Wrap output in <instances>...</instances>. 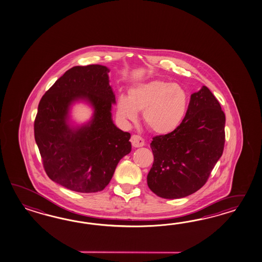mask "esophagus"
<instances>
[{
	"instance_id": "1",
	"label": "esophagus",
	"mask_w": 262,
	"mask_h": 262,
	"mask_svg": "<svg viewBox=\"0 0 262 262\" xmlns=\"http://www.w3.org/2000/svg\"><path fill=\"white\" fill-rule=\"evenodd\" d=\"M131 143L135 148H139V147L144 146V140L139 136V135H134L131 137Z\"/></svg>"
}]
</instances>
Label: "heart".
Here are the masks:
<instances>
[{"mask_svg":"<svg viewBox=\"0 0 262 262\" xmlns=\"http://www.w3.org/2000/svg\"><path fill=\"white\" fill-rule=\"evenodd\" d=\"M188 94L177 84L154 80L132 86L128 96H120L117 114L123 122H135L138 112L152 132L170 134L177 129L186 114Z\"/></svg>","mask_w":262,"mask_h":262,"instance_id":"1","label":"heart"}]
</instances>
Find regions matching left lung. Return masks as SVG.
Masks as SVG:
<instances>
[{"instance_id":"left-lung-1","label":"left lung","mask_w":262,"mask_h":262,"mask_svg":"<svg viewBox=\"0 0 262 262\" xmlns=\"http://www.w3.org/2000/svg\"><path fill=\"white\" fill-rule=\"evenodd\" d=\"M225 115L212 92L203 85L190 96L180 125L152 138L154 163L148 187L165 199L183 198L206 184L224 152Z\"/></svg>"}]
</instances>
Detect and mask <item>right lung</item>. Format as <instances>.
Instances as JSON below:
<instances>
[{
	"instance_id": "right-lung-1",
	"label": "right lung",
	"mask_w": 262,
	"mask_h": 262,
	"mask_svg": "<svg viewBox=\"0 0 262 262\" xmlns=\"http://www.w3.org/2000/svg\"><path fill=\"white\" fill-rule=\"evenodd\" d=\"M108 73L110 69L102 65L73 67L38 104L34 131L44 170L54 182L76 192L103 190L119 161L131 152V135L112 121L116 101ZM81 99L95 112L88 124L73 128L68 124V111Z\"/></svg>"
}]
</instances>
